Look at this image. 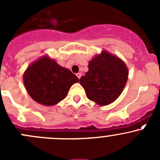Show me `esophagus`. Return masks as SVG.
Listing matches in <instances>:
<instances>
[{"mask_svg":"<svg viewBox=\"0 0 160 160\" xmlns=\"http://www.w3.org/2000/svg\"><path fill=\"white\" fill-rule=\"evenodd\" d=\"M81 76H82V73H81V72H78V73H77V77H78L79 79H80V77H81Z\"/></svg>","mask_w":160,"mask_h":160,"instance_id":"1","label":"esophagus"}]
</instances>
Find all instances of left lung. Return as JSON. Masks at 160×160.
I'll list each match as a JSON object with an SVG mask.
<instances>
[{
	"instance_id": "left-lung-1",
	"label": "left lung",
	"mask_w": 160,
	"mask_h": 160,
	"mask_svg": "<svg viewBox=\"0 0 160 160\" xmlns=\"http://www.w3.org/2000/svg\"><path fill=\"white\" fill-rule=\"evenodd\" d=\"M128 79V69L123 60L102 51L88 64V71L80 83L88 99L99 105L111 104L123 91Z\"/></svg>"
}]
</instances>
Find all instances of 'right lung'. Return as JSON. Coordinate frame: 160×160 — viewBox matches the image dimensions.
<instances>
[{
	"label": "right lung",
	"mask_w": 160,
	"mask_h": 160,
	"mask_svg": "<svg viewBox=\"0 0 160 160\" xmlns=\"http://www.w3.org/2000/svg\"><path fill=\"white\" fill-rule=\"evenodd\" d=\"M23 82L35 102L52 106L66 97L71 86L78 83L79 79L69 69L44 55L29 65L23 75Z\"/></svg>",
	"instance_id": "obj_1"
}]
</instances>
